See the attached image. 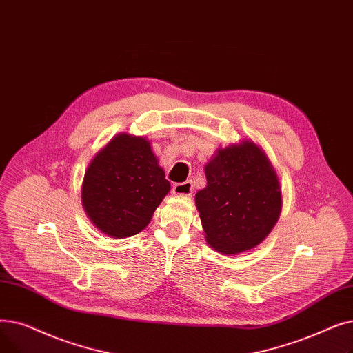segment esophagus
I'll use <instances>...</instances> for the list:
<instances>
[{
	"mask_svg": "<svg viewBox=\"0 0 353 353\" xmlns=\"http://www.w3.org/2000/svg\"><path fill=\"white\" fill-rule=\"evenodd\" d=\"M172 192L178 196H190L192 194V182L185 181V182H179L174 187Z\"/></svg>",
	"mask_w": 353,
	"mask_h": 353,
	"instance_id": "34e87169",
	"label": "esophagus"
}]
</instances>
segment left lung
I'll return each mask as SVG.
<instances>
[{
  "label": "left lung",
  "mask_w": 353,
  "mask_h": 353,
  "mask_svg": "<svg viewBox=\"0 0 353 353\" xmlns=\"http://www.w3.org/2000/svg\"><path fill=\"white\" fill-rule=\"evenodd\" d=\"M207 187L195 195L205 240L223 256L261 244L281 212V187L264 149L251 139L218 148L204 168Z\"/></svg>",
  "instance_id": "8db88e82"
}]
</instances>
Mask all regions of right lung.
<instances>
[{"instance_id": "add662e5", "label": "right lung", "mask_w": 353, "mask_h": 353, "mask_svg": "<svg viewBox=\"0 0 353 353\" xmlns=\"http://www.w3.org/2000/svg\"><path fill=\"white\" fill-rule=\"evenodd\" d=\"M170 190L148 138L121 132L90 161L81 204L99 231L126 239L146 228Z\"/></svg>"}]
</instances>
